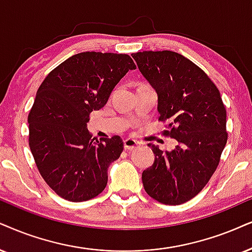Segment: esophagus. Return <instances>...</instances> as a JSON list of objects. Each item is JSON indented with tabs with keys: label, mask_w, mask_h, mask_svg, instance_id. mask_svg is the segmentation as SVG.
Listing matches in <instances>:
<instances>
[{
	"label": "esophagus",
	"mask_w": 252,
	"mask_h": 252,
	"mask_svg": "<svg viewBox=\"0 0 252 252\" xmlns=\"http://www.w3.org/2000/svg\"><path fill=\"white\" fill-rule=\"evenodd\" d=\"M138 144H139V143L137 142V141H135V139L126 138V141H124V149H126V151H130V150L135 149Z\"/></svg>",
	"instance_id": "34e87169"
}]
</instances>
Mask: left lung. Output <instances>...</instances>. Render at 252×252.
<instances>
[{
    "label": "left lung",
    "mask_w": 252,
    "mask_h": 252,
    "mask_svg": "<svg viewBox=\"0 0 252 252\" xmlns=\"http://www.w3.org/2000/svg\"><path fill=\"white\" fill-rule=\"evenodd\" d=\"M158 95L164 136L177 139L172 151L151 144L152 166L143 171L145 192L165 205H181L202 190L227 144V113L218 87L199 66L173 51L132 53Z\"/></svg>",
    "instance_id": "8db88e82"
}]
</instances>
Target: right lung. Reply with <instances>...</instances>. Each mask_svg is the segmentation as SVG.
<instances>
[{
  "instance_id": "right-lung-1",
  "label": "right lung",
  "mask_w": 252,
  "mask_h": 252,
  "mask_svg": "<svg viewBox=\"0 0 252 252\" xmlns=\"http://www.w3.org/2000/svg\"><path fill=\"white\" fill-rule=\"evenodd\" d=\"M136 65L128 55L82 52L51 71L28 116L29 145L45 183L63 199L81 202L106 189L108 167L123 151L120 136L92 138L89 114L104 107Z\"/></svg>"
}]
</instances>
